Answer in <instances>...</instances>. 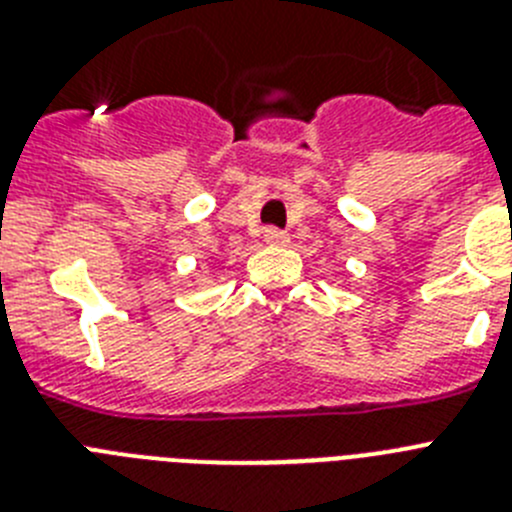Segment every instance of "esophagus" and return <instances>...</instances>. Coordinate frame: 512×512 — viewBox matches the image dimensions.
I'll use <instances>...</instances> for the list:
<instances>
[{
    "label": "esophagus",
    "instance_id": "1",
    "mask_svg": "<svg viewBox=\"0 0 512 512\" xmlns=\"http://www.w3.org/2000/svg\"><path fill=\"white\" fill-rule=\"evenodd\" d=\"M264 241L269 243V246H284V243L289 241V235L284 233V230H279V228H266L264 230Z\"/></svg>",
    "mask_w": 512,
    "mask_h": 512
}]
</instances>
